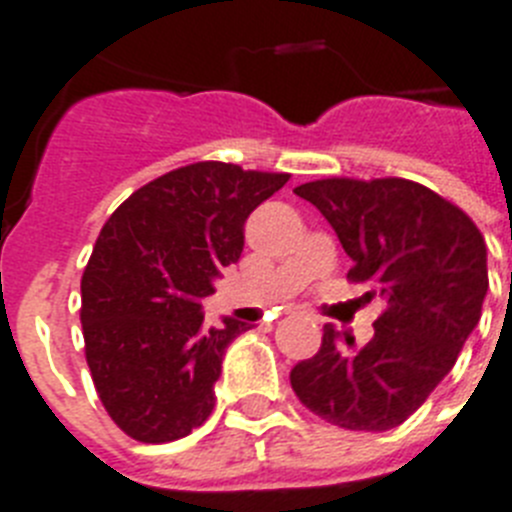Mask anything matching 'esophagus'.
Wrapping results in <instances>:
<instances>
[{
  "label": "esophagus",
  "mask_w": 512,
  "mask_h": 512,
  "mask_svg": "<svg viewBox=\"0 0 512 512\" xmlns=\"http://www.w3.org/2000/svg\"><path fill=\"white\" fill-rule=\"evenodd\" d=\"M297 310H300V307H287V315H295Z\"/></svg>",
  "instance_id": "1"
}]
</instances>
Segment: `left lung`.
Returning a JSON list of instances; mask_svg holds the SVG:
<instances>
[{
    "instance_id": "8db88e82",
    "label": "left lung",
    "mask_w": 512,
    "mask_h": 512,
    "mask_svg": "<svg viewBox=\"0 0 512 512\" xmlns=\"http://www.w3.org/2000/svg\"><path fill=\"white\" fill-rule=\"evenodd\" d=\"M336 230L384 312L372 341L323 328V346L289 374L307 410L346 431H390L428 400L479 323L487 246L467 212L410 179H318L295 189Z\"/></svg>"
}]
</instances>
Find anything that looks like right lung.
<instances>
[{
  "mask_svg": "<svg viewBox=\"0 0 512 512\" xmlns=\"http://www.w3.org/2000/svg\"><path fill=\"white\" fill-rule=\"evenodd\" d=\"M287 182L200 161L140 187L104 223L81 277V328L99 400L130 438L176 441L210 418L225 348L251 325L205 330L202 300L241 259L248 215Z\"/></svg>",
  "mask_w": 512,
  "mask_h": 512,
  "instance_id": "add662e5",
  "label": "right lung"
}]
</instances>
